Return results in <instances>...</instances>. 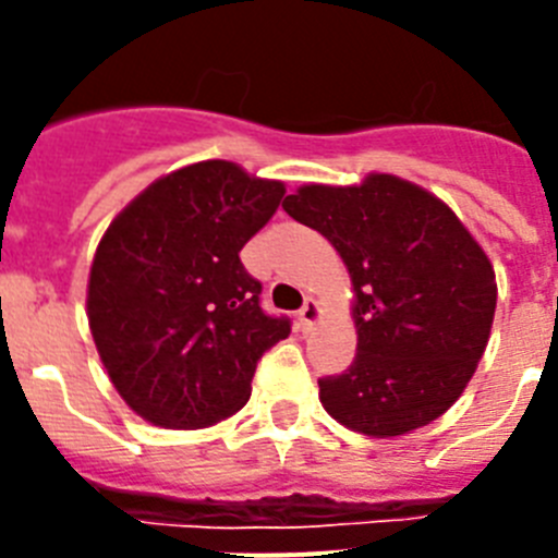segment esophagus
<instances>
[{
    "instance_id": "obj_1",
    "label": "esophagus",
    "mask_w": 558,
    "mask_h": 558,
    "mask_svg": "<svg viewBox=\"0 0 558 558\" xmlns=\"http://www.w3.org/2000/svg\"><path fill=\"white\" fill-rule=\"evenodd\" d=\"M318 318H322V307H318V302H315V299H307V302H304V307L299 310V329H302V332H310Z\"/></svg>"
}]
</instances>
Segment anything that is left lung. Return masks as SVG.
Segmentation results:
<instances>
[{
    "mask_svg": "<svg viewBox=\"0 0 558 558\" xmlns=\"http://www.w3.org/2000/svg\"><path fill=\"white\" fill-rule=\"evenodd\" d=\"M282 209L322 231L352 276L357 354L343 374L318 379L322 405L374 438L430 425L489 343V256L450 206L386 172L354 186L307 184Z\"/></svg>",
    "mask_w": 558,
    "mask_h": 558,
    "instance_id": "1",
    "label": "left lung"
}]
</instances>
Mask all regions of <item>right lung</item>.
<instances>
[{
	"mask_svg": "<svg viewBox=\"0 0 558 558\" xmlns=\"http://www.w3.org/2000/svg\"><path fill=\"white\" fill-rule=\"evenodd\" d=\"M282 198V181L198 161L153 181L102 234L88 327L113 388L150 425L195 430L236 413L259 357L290 335L240 263Z\"/></svg>",
	"mask_w": 558,
	"mask_h": 558,
	"instance_id": "1",
	"label": "right lung"
}]
</instances>
